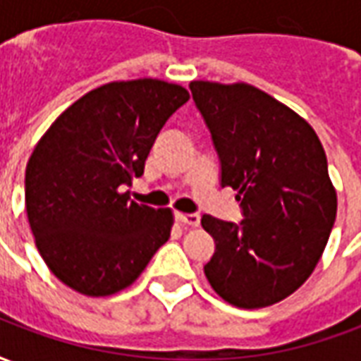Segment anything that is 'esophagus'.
Segmentation results:
<instances>
[{
    "label": "esophagus",
    "mask_w": 361,
    "mask_h": 361,
    "mask_svg": "<svg viewBox=\"0 0 361 361\" xmlns=\"http://www.w3.org/2000/svg\"><path fill=\"white\" fill-rule=\"evenodd\" d=\"M176 220H180L181 224H185V226H199L201 216H199V214H195V212H191V214L176 212Z\"/></svg>",
    "instance_id": "1"
}]
</instances>
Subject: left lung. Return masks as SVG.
Wrapping results in <instances>:
<instances>
[{
    "label": "left lung",
    "mask_w": 361,
    "mask_h": 361,
    "mask_svg": "<svg viewBox=\"0 0 361 361\" xmlns=\"http://www.w3.org/2000/svg\"><path fill=\"white\" fill-rule=\"evenodd\" d=\"M197 110L220 160V183L238 189L242 222L203 214L214 240L204 276L243 310L284 300L310 279L336 219L323 145L288 106L245 82L193 81Z\"/></svg>",
    "instance_id": "8db88e82"
}]
</instances>
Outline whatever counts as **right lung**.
Segmentation results:
<instances>
[{
	"mask_svg": "<svg viewBox=\"0 0 361 361\" xmlns=\"http://www.w3.org/2000/svg\"><path fill=\"white\" fill-rule=\"evenodd\" d=\"M189 100L180 85L108 82L71 104L36 145L25 204L36 247L63 284L110 295L133 284L172 230V211L129 201L160 129Z\"/></svg>",
	"mask_w": 361,
	"mask_h": 361,
	"instance_id": "obj_1",
	"label": "right lung"
}]
</instances>
